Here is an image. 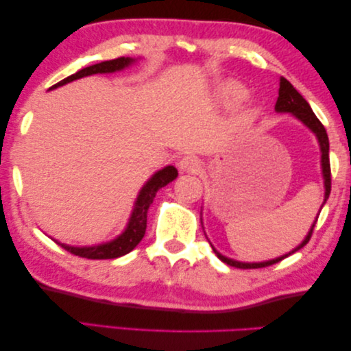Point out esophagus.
I'll return each mask as SVG.
<instances>
[{"instance_id": "esophagus-1", "label": "esophagus", "mask_w": 351, "mask_h": 351, "mask_svg": "<svg viewBox=\"0 0 351 351\" xmlns=\"http://www.w3.org/2000/svg\"><path fill=\"white\" fill-rule=\"evenodd\" d=\"M179 168L185 172H196L200 169V160L194 155H185L179 162Z\"/></svg>"}]
</instances>
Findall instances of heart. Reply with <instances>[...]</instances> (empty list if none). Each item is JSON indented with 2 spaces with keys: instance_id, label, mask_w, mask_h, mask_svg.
<instances>
[{
  "instance_id": "heart-1",
  "label": "heart",
  "mask_w": 351,
  "mask_h": 351,
  "mask_svg": "<svg viewBox=\"0 0 351 351\" xmlns=\"http://www.w3.org/2000/svg\"><path fill=\"white\" fill-rule=\"evenodd\" d=\"M223 93L226 95H228V96H233V97H239L241 95H243V87H241L239 84H237V82H228V84H226L223 85Z\"/></svg>"
}]
</instances>
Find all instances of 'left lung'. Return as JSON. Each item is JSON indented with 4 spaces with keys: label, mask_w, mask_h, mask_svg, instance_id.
<instances>
[{
    "label": "left lung",
    "mask_w": 351,
    "mask_h": 351,
    "mask_svg": "<svg viewBox=\"0 0 351 351\" xmlns=\"http://www.w3.org/2000/svg\"><path fill=\"white\" fill-rule=\"evenodd\" d=\"M275 110L281 112V113H292L295 118L300 119V121L305 124L306 128L311 129L315 134V136H317L319 145H320V152H322V172H324V180H325V199H324V205H325L326 199H328L330 191H331V168H330V155H328L330 141H328V135H326V130L324 128V124H322L319 121V118L315 117L305 97L298 93V91L294 87H292V84L289 82V80L285 79V77H280L278 99H277V104H275ZM317 217H315L313 227L308 232L306 238L303 239V243L298 247H295V249L292 252H289V254L275 258V260H269V261H263V263H241V261L230 260V258L221 255L219 252H216L215 249L213 250H215V254L217 255V258H219L221 261L227 263L228 266H233V267H238V269H260V267L272 266V264L280 263L281 260H285L286 256L292 255L294 252L300 250L303 245L308 244V241L311 239V237H313V232H314L315 222H317Z\"/></svg>",
    "instance_id": "1"
}]
</instances>
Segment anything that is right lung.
<instances>
[{
  "instance_id": "obj_1",
  "label": "right lung",
  "mask_w": 351,
  "mask_h": 351,
  "mask_svg": "<svg viewBox=\"0 0 351 351\" xmlns=\"http://www.w3.org/2000/svg\"><path fill=\"white\" fill-rule=\"evenodd\" d=\"M130 63H134V59L130 57H118V59L113 60H107V62H101L96 63V65H91L84 68L77 73L71 74L66 79L60 80L56 85L51 87V90L56 87H60V85H65L71 80L80 79L84 76H91V74H97V73H114L123 70V68L129 66ZM177 169L174 166H166L162 171L155 172V174L147 180L145 186L141 188L140 194H138L136 202H135V208L132 211V216L129 219L128 227H125L124 232L119 234L117 239L110 241V243H104V244H97V245H91V247H73V245H66V244H60L63 249L70 254L80 256V258H88V260H113V258L123 256L125 254H129L135 249L138 243L143 239L146 233V222H147V210L151 204L154 202L155 194L160 188H163L168 185L169 182H172L177 177Z\"/></svg>"
}]
</instances>
